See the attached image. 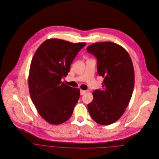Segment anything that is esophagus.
<instances>
[{
  "label": "esophagus",
  "instance_id": "1",
  "mask_svg": "<svg viewBox=\"0 0 159 159\" xmlns=\"http://www.w3.org/2000/svg\"><path fill=\"white\" fill-rule=\"evenodd\" d=\"M86 90H80V95H84V93H86Z\"/></svg>",
  "mask_w": 159,
  "mask_h": 159
}]
</instances>
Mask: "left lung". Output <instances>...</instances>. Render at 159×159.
I'll list each match as a JSON object with an SVG mask.
<instances>
[{
    "label": "left lung",
    "instance_id": "left-lung-1",
    "mask_svg": "<svg viewBox=\"0 0 159 159\" xmlns=\"http://www.w3.org/2000/svg\"><path fill=\"white\" fill-rule=\"evenodd\" d=\"M87 52L96 57L98 74L103 77V89L92 92L88 111L98 124L110 125L122 117L131 99L135 80L133 64L127 51L114 42L92 43Z\"/></svg>",
    "mask_w": 159,
    "mask_h": 159
}]
</instances>
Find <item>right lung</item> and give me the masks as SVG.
<instances>
[{
	"label": "right lung",
	"instance_id": "right-lung-1",
	"mask_svg": "<svg viewBox=\"0 0 159 159\" xmlns=\"http://www.w3.org/2000/svg\"><path fill=\"white\" fill-rule=\"evenodd\" d=\"M85 45L50 39L34 55L28 78L29 93L39 115L50 124H61L73 113L80 89L66 85L61 79L67 75L78 52Z\"/></svg>",
	"mask_w": 159,
	"mask_h": 159
}]
</instances>
